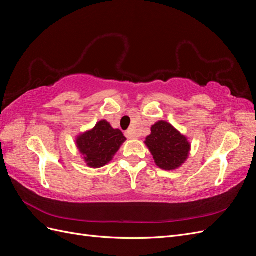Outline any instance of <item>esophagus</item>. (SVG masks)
<instances>
[{
	"instance_id": "esophagus-1",
	"label": "esophagus",
	"mask_w": 256,
	"mask_h": 256,
	"mask_svg": "<svg viewBox=\"0 0 256 256\" xmlns=\"http://www.w3.org/2000/svg\"><path fill=\"white\" fill-rule=\"evenodd\" d=\"M125 136L128 138H136V136L134 134L132 130H127L125 132Z\"/></svg>"
}]
</instances>
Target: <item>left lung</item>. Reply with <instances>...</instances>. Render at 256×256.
Returning <instances> with one entry per match:
<instances>
[{
	"label": "left lung",
	"instance_id": "obj_1",
	"mask_svg": "<svg viewBox=\"0 0 256 256\" xmlns=\"http://www.w3.org/2000/svg\"><path fill=\"white\" fill-rule=\"evenodd\" d=\"M145 144L154 156L156 164L164 170L180 168L187 159L190 144L186 136L166 122H158L152 127V134Z\"/></svg>",
	"mask_w": 256,
	"mask_h": 256
}]
</instances>
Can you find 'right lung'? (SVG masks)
<instances>
[{"mask_svg": "<svg viewBox=\"0 0 256 256\" xmlns=\"http://www.w3.org/2000/svg\"><path fill=\"white\" fill-rule=\"evenodd\" d=\"M126 141L122 131L113 129L110 124L102 120L95 128L80 136L76 145L84 154V159L90 168H102L112 160L120 146Z\"/></svg>", "mask_w": 256, "mask_h": 256, "instance_id": "add662e5", "label": "right lung"}]
</instances>
